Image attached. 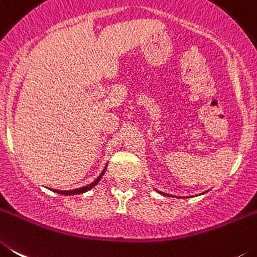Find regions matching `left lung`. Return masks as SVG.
<instances>
[{"label":"left lung","mask_w":257,"mask_h":257,"mask_svg":"<svg viewBox=\"0 0 257 257\" xmlns=\"http://www.w3.org/2000/svg\"><path fill=\"white\" fill-rule=\"evenodd\" d=\"M161 195H165V193H161Z\"/></svg>","instance_id":"obj_1"}]
</instances>
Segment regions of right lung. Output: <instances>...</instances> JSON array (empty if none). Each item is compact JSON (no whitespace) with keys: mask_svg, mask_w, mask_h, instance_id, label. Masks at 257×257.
<instances>
[{"mask_svg":"<svg viewBox=\"0 0 257 257\" xmlns=\"http://www.w3.org/2000/svg\"><path fill=\"white\" fill-rule=\"evenodd\" d=\"M105 170H106V169H103V172L101 173L100 177L97 178V179L94 180L93 183L88 184V186L82 187V188H78V189H73V191H57V189H54V192H57V193H60V195H80V193H84V192H87V191H89V189H91V188H93V187L96 186V184L98 183V182H100V179H101V178H102V175H103V173H105Z\"/></svg>","mask_w":257,"mask_h":257,"instance_id":"right-lung-1","label":"right lung"}]
</instances>
